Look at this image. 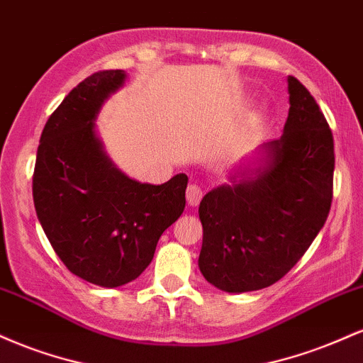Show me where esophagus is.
I'll list each match as a JSON object with an SVG mask.
<instances>
[{
  "instance_id": "34e87169",
  "label": "esophagus",
  "mask_w": 363,
  "mask_h": 363,
  "mask_svg": "<svg viewBox=\"0 0 363 363\" xmlns=\"http://www.w3.org/2000/svg\"><path fill=\"white\" fill-rule=\"evenodd\" d=\"M186 198L191 206H198L203 198V189L198 184H189L186 189Z\"/></svg>"
}]
</instances>
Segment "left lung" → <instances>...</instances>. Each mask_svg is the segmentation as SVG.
<instances>
[{"label":"left lung","mask_w":363,"mask_h":363,"mask_svg":"<svg viewBox=\"0 0 363 363\" xmlns=\"http://www.w3.org/2000/svg\"><path fill=\"white\" fill-rule=\"evenodd\" d=\"M290 109L281 138L261 147L256 167L199 203V269L230 294L261 290L297 264L326 222L333 199L335 143L318 102L289 77Z\"/></svg>","instance_id":"left-lung-1"}]
</instances>
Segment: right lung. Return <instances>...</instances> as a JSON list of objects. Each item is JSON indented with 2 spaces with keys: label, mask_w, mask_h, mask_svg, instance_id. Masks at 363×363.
I'll return each instance as SVG.
<instances>
[{
  "label": "right lung",
  "mask_w": 363,
  "mask_h": 363,
  "mask_svg": "<svg viewBox=\"0 0 363 363\" xmlns=\"http://www.w3.org/2000/svg\"><path fill=\"white\" fill-rule=\"evenodd\" d=\"M124 82L123 69H106L66 95L40 135L32 181L37 218L60 259L107 289L147 269L160 235L186 206V174L160 186L141 184L104 152L95 119Z\"/></svg>",
  "instance_id": "add662e5"
}]
</instances>
